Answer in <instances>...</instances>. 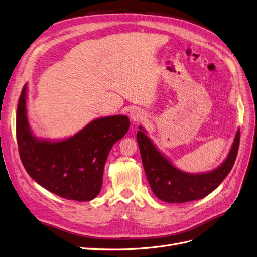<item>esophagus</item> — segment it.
Wrapping results in <instances>:
<instances>
[{
  "mask_svg": "<svg viewBox=\"0 0 257 257\" xmlns=\"http://www.w3.org/2000/svg\"><path fill=\"white\" fill-rule=\"evenodd\" d=\"M130 118L134 122H138V121H140L144 118V114H143L141 109L134 108L133 111L130 112Z\"/></svg>",
  "mask_w": 257,
  "mask_h": 257,
  "instance_id": "obj_1",
  "label": "esophagus"
}]
</instances>
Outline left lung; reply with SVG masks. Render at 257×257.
Listing matches in <instances>:
<instances>
[{
  "instance_id": "left-lung-1",
  "label": "left lung",
  "mask_w": 257,
  "mask_h": 257,
  "mask_svg": "<svg viewBox=\"0 0 257 257\" xmlns=\"http://www.w3.org/2000/svg\"><path fill=\"white\" fill-rule=\"evenodd\" d=\"M137 141L153 193L165 202L183 203L202 199L228 175L238 154L240 130H237L230 151L223 163L213 170L199 173L185 172L175 167L154 144L142 126H139Z\"/></svg>"
}]
</instances>
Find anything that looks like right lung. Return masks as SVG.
Returning <instances> with one entry per match:
<instances>
[{"label": "right lung", "mask_w": 257, "mask_h": 257, "mask_svg": "<svg viewBox=\"0 0 257 257\" xmlns=\"http://www.w3.org/2000/svg\"><path fill=\"white\" fill-rule=\"evenodd\" d=\"M27 99L26 84L17 107L16 134L19 155L28 174L50 193L65 199H94L102 187L108 153L129 129L128 117H100L68 138H39L29 123Z\"/></svg>", "instance_id": "right-lung-1"}]
</instances>
